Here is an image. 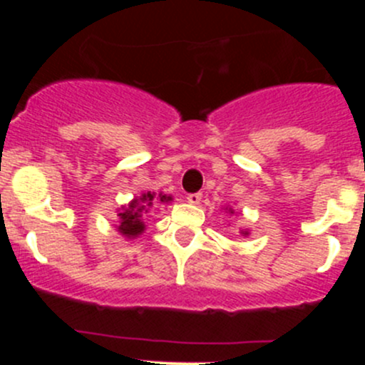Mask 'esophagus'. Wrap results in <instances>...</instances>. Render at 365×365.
Masks as SVG:
<instances>
[{
    "label": "esophagus",
    "mask_w": 365,
    "mask_h": 365,
    "mask_svg": "<svg viewBox=\"0 0 365 365\" xmlns=\"http://www.w3.org/2000/svg\"><path fill=\"white\" fill-rule=\"evenodd\" d=\"M201 200H203V194H201V192H190V194H187V201H189V203L197 205Z\"/></svg>",
    "instance_id": "1"
}]
</instances>
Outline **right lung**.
<instances>
[{
    "label": "right lung",
    "instance_id": "add662e5",
    "mask_svg": "<svg viewBox=\"0 0 365 365\" xmlns=\"http://www.w3.org/2000/svg\"><path fill=\"white\" fill-rule=\"evenodd\" d=\"M159 200L164 203V201H169L171 197H165V196H159ZM153 203V194H145L143 197L139 200H134L128 208L125 210L123 213H120L121 217V224H120V233H123L125 237L132 238V237H138L145 231V222L141 220L143 217V210H146V206H152Z\"/></svg>",
    "mask_w": 365,
    "mask_h": 365
}]
</instances>
